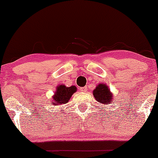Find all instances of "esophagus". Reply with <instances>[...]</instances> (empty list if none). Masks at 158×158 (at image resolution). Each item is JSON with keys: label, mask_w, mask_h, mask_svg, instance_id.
Listing matches in <instances>:
<instances>
[{"label": "esophagus", "mask_w": 158, "mask_h": 158, "mask_svg": "<svg viewBox=\"0 0 158 158\" xmlns=\"http://www.w3.org/2000/svg\"><path fill=\"white\" fill-rule=\"evenodd\" d=\"M86 89H87V87L86 86H84V87H81V91L83 93L86 92Z\"/></svg>", "instance_id": "esophagus-1"}]
</instances>
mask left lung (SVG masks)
<instances>
[{
  "instance_id": "8db88e82",
  "label": "left lung",
  "mask_w": 158,
  "mask_h": 158,
  "mask_svg": "<svg viewBox=\"0 0 158 158\" xmlns=\"http://www.w3.org/2000/svg\"><path fill=\"white\" fill-rule=\"evenodd\" d=\"M93 94L96 101L103 105H109L114 101L112 93L105 84H98L93 89Z\"/></svg>"
}]
</instances>
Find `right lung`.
<instances>
[{
	"mask_svg": "<svg viewBox=\"0 0 158 158\" xmlns=\"http://www.w3.org/2000/svg\"><path fill=\"white\" fill-rule=\"evenodd\" d=\"M77 90L75 86H71L67 87L65 85H59L56 87L55 94L52 96L51 104L54 106H60L67 103L71 97Z\"/></svg>",
	"mask_w": 158,
	"mask_h": 158,
	"instance_id": "right-lung-1",
	"label": "right lung"
}]
</instances>
